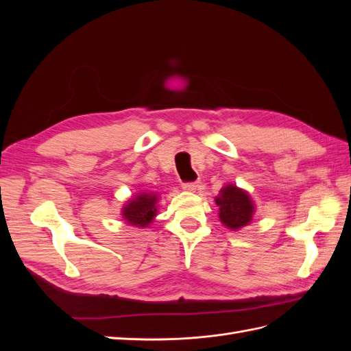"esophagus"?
Instances as JSON below:
<instances>
[{
	"instance_id": "34e87169",
	"label": "esophagus",
	"mask_w": 351,
	"mask_h": 351,
	"mask_svg": "<svg viewBox=\"0 0 351 351\" xmlns=\"http://www.w3.org/2000/svg\"><path fill=\"white\" fill-rule=\"evenodd\" d=\"M197 183L196 182H190V183H183V189L186 190V192H196L197 189Z\"/></svg>"
}]
</instances>
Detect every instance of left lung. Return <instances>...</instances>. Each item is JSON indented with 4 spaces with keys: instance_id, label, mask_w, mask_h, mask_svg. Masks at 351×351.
Returning a JSON list of instances; mask_svg holds the SVG:
<instances>
[{
    "instance_id": "left-lung-1",
    "label": "left lung",
    "mask_w": 351,
    "mask_h": 351,
    "mask_svg": "<svg viewBox=\"0 0 351 351\" xmlns=\"http://www.w3.org/2000/svg\"><path fill=\"white\" fill-rule=\"evenodd\" d=\"M219 208V219L230 230H240L250 224L254 212V205L243 189L234 184H227L219 190L215 197Z\"/></svg>"
}]
</instances>
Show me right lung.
<instances>
[{"label": "right lung", "instance_id": "obj_1", "mask_svg": "<svg viewBox=\"0 0 351 351\" xmlns=\"http://www.w3.org/2000/svg\"><path fill=\"white\" fill-rule=\"evenodd\" d=\"M158 196L154 193H139L127 202L123 208V218L127 224L147 227L156 217Z\"/></svg>", "mask_w": 351, "mask_h": 351}]
</instances>
